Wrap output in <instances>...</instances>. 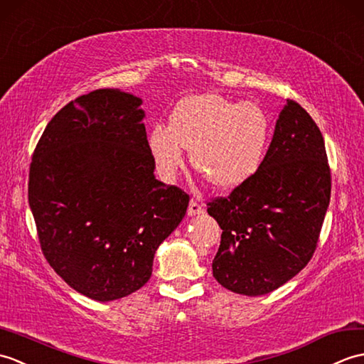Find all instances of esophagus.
<instances>
[{
	"mask_svg": "<svg viewBox=\"0 0 364 364\" xmlns=\"http://www.w3.org/2000/svg\"><path fill=\"white\" fill-rule=\"evenodd\" d=\"M187 213H188V216H196V215H200L203 213V207H200V204L199 203H196V200H190V204H188V210H187Z\"/></svg>",
	"mask_w": 364,
	"mask_h": 364,
	"instance_id": "esophagus-1",
	"label": "esophagus"
}]
</instances>
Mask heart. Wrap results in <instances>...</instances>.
<instances>
[{"mask_svg":"<svg viewBox=\"0 0 364 364\" xmlns=\"http://www.w3.org/2000/svg\"><path fill=\"white\" fill-rule=\"evenodd\" d=\"M269 141V119L255 102H235L220 95H195L179 102L169 126H156L149 149L164 179L191 161L216 188L229 190L260 169Z\"/></svg>","mask_w":364,"mask_h":364,"instance_id":"1","label":"heart"}]
</instances>
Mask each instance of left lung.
<instances>
[{"label":"left lung","instance_id":"left-lung-1","mask_svg":"<svg viewBox=\"0 0 364 364\" xmlns=\"http://www.w3.org/2000/svg\"><path fill=\"white\" fill-rule=\"evenodd\" d=\"M330 190L319 127L287 100L260 169L228 198L207 204L223 229L212 263L218 284L237 294L262 296L293 279L316 249Z\"/></svg>","mask_w":364,"mask_h":364}]
</instances>
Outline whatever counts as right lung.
Here are the masks:
<instances>
[{
  "instance_id": "1",
  "label": "right lung",
  "mask_w": 364,
  "mask_h": 364,
  "mask_svg": "<svg viewBox=\"0 0 364 364\" xmlns=\"http://www.w3.org/2000/svg\"><path fill=\"white\" fill-rule=\"evenodd\" d=\"M141 102L117 88L79 96L48 123L29 168V207L46 262L100 302L146 284L157 247L190 200L156 179Z\"/></svg>"
}]
</instances>
